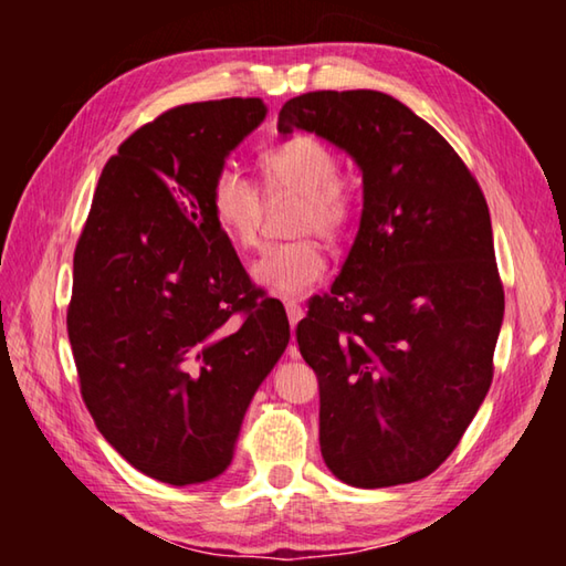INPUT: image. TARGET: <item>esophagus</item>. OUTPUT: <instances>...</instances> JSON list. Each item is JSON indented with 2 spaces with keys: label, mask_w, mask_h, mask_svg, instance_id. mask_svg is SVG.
<instances>
[{
  "label": "esophagus",
  "mask_w": 566,
  "mask_h": 566,
  "mask_svg": "<svg viewBox=\"0 0 566 566\" xmlns=\"http://www.w3.org/2000/svg\"><path fill=\"white\" fill-rule=\"evenodd\" d=\"M284 310H286V317H290V324H292V329H294V327H296V324H300V322H302V317H304L302 306H300V304H296V302H286V304H284ZM286 354H290V357H292V359H296V357H300V352H296V347H294V344H292V347H290V352H286Z\"/></svg>",
  "instance_id": "34e87169"
}]
</instances>
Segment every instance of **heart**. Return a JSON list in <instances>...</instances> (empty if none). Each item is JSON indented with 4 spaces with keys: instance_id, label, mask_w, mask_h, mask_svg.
<instances>
[{
    "instance_id": "1",
    "label": "heart",
    "mask_w": 566,
    "mask_h": 566,
    "mask_svg": "<svg viewBox=\"0 0 566 566\" xmlns=\"http://www.w3.org/2000/svg\"><path fill=\"white\" fill-rule=\"evenodd\" d=\"M264 189L270 195L300 197L292 232L296 242L264 249L252 264V280L280 296H300L322 280L327 270L319 244L310 239H339L352 222V197L339 177L337 157L327 145L310 134L266 147L260 155ZM209 207L217 224L237 249L256 244L262 222V197L252 181L234 167H222L209 185Z\"/></svg>"
}]
</instances>
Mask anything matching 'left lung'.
Masks as SVG:
<instances>
[{"label": "left lung", "instance_id": "8db88e82", "mask_svg": "<svg viewBox=\"0 0 566 566\" xmlns=\"http://www.w3.org/2000/svg\"><path fill=\"white\" fill-rule=\"evenodd\" d=\"M276 129L317 134L361 175L359 232L296 324L319 379L324 464L364 490L417 482L492 385L504 290L484 195L442 134L385 92L302 94Z\"/></svg>", "mask_w": 566, "mask_h": 566}]
</instances>
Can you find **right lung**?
<instances>
[{"instance_id":"right-lung-1","label":"right lung","mask_w":566,"mask_h":566,"mask_svg":"<svg viewBox=\"0 0 566 566\" xmlns=\"http://www.w3.org/2000/svg\"><path fill=\"white\" fill-rule=\"evenodd\" d=\"M262 99L169 109L104 167L74 252L66 329L102 437L159 482L202 484L232 464L252 397L290 344L209 207Z\"/></svg>"}]
</instances>
